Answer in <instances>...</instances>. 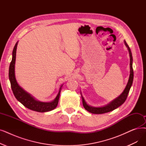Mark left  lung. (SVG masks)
<instances>
[{"label":"left lung","instance_id":"left-lung-1","mask_svg":"<svg viewBox=\"0 0 146 146\" xmlns=\"http://www.w3.org/2000/svg\"><path fill=\"white\" fill-rule=\"evenodd\" d=\"M124 43L128 50L129 57H130V74H129L128 82L127 84H126L125 90L119 97H117L115 100H113L109 104H107V105L103 107H93V106L88 105L86 103L83 96H82V93L80 92L82 99V103H83L84 108L88 111L93 114H103L106 113H108L117 109V107H119L122 104H123L125 100H126V98L128 97V94L130 90V88L132 85L133 79H134V71H133V68H132L133 59H132V55L131 49L125 40H124Z\"/></svg>","mask_w":146,"mask_h":146}]
</instances>
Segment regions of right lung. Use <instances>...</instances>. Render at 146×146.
<instances>
[{
    "instance_id": "right-lung-1",
    "label": "right lung",
    "mask_w": 146,
    "mask_h": 146,
    "mask_svg": "<svg viewBox=\"0 0 146 146\" xmlns=\"http://www.w3.org/2000/svg\"><path fill=\"white\" fill-rule=\"evenodd\" d=\"M17 42L12 51V58L9 68V79L12 92L17 100L29 109L37 112H46L55 109L58 103L60 92L63 85H61L57 96L55 98L50 102H42L36 100L31 95L25 91L17 83L15 74V64L16 60V51L18 45Z\"/></svg>"
}]
</instances>
